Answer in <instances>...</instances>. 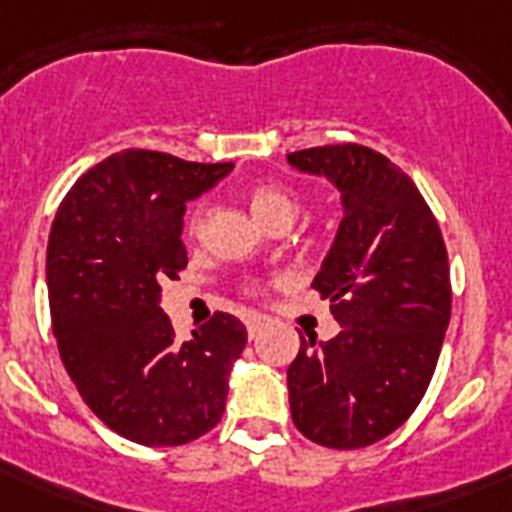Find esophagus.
Returning a JSON list of instances; mask_svg holds the SVG:
<instances>
[{
    "mask_svg": "<svg viewBox=\"0 0 512 512\" xmlns=\"http://www.w3.org/2000/svg\"><path fill=\"white\" fill-rule=\"evenodd\" d=\"M260 332H263V319H257V316H252V319L247 321L249 340H257V337H260Z\"/></svg>",
    "mask_w": 512,
    "mask_h": 512,
    "instance_id": "1",
    "label": "esophagus"
}]
</instances>
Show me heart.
I'll return each mask as SVG.
<instances>
[{"mask_svg":"<svg viewBox=\"0 0 512 512\" xmlns=\"http://www.w3.org/2000/svg\"><path fill=\"white\" fill-rule=\"evenodd\" d=\"M249 209L260 223L273 228V225L292 223L297 217V209H300V201L295 199V193H289L287 188H279V185H257L249 191ZM199 225L201 209H196L188 220V228H191V233H196Z\"/></svg>","mask_w":512,"mask_h":512,"instance_id":"heart-1","label":"heart"}]
</instances>
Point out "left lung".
<instances>
[{"instance_id":"1","label":"left lung","mask_w":512,"mask_h":512,"mask_svg":"<svg viewBox=\"0 0 512 512\" xmlns=\"http://www.w3.org/2000/svg\"><path fill=\"white\" fill-rule=\"evenodd\" d=\"M287 162L327 177L342 204L313 279L340 332L300 337L287 369L292 420L313 444L361 449L409 420L436 372L452 316L444 239L417 185L372 148H308Z\"/></svg>"}]
</instances>
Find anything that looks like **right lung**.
<instances>
[{"label": "right lung", "instance_id": "add662e5", "mask_svg": "<svg viewBox=\"0 0 512 512\" xmlns=\"http://www.w3.org/2000/svg\"><path fill=\"white\" fill-rule=\"evenodd\" d=\"M231 170L122 151L76 180L52 223L47 292L63 366L84 404L135 444H188L225 412L247 329L215 313L177 342L162 284L188 265L185 204Z\"/></svg>", "mask_w": 512, "mask_h": 512}]
</instances>
